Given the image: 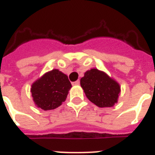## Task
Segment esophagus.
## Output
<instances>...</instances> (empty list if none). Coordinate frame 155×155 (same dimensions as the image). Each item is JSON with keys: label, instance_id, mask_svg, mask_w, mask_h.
<instances>
[{"label": "esophagus", "instance_id": "esophagus-1", "mask_svg": "<svg viewBox=\"0 0 155 155\" xmlns=\"http://www.w3.org/2000/svg\"><path fill=\"white\" fill-rule=\"evenodd\" d=\"M80 81L78 80H76V81H75V82H73L72 84L73 85H79L80 84Z\"/></svg>", "mask_w": 155, "mask_h": 155}]
</instances>
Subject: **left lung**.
<instances>
[{
  "instance_id": "left-lung-1",
  "label": "left lung",
  "mask_w": 155,
  "mask_h": 155,
  "mask_svg": "<svg viewBox=\"0 0 155 155\" xmlns=\"http://www.w3.org/2000/svg\"><path fill=\"white\" fill-rule=\"evenodd\" d=\"M80 85L87 99L98 107H113L117 102L120 86L103 71L95 68L87 71Z\"/></svg>"
}]
</instances>
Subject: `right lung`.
<instances>
[{
    "instance_id": "1",
    "label": "right lung",
    "mask_w": 155,
    "mask_h": 155,
    "mask_svg": "<svg viewBox=\"0 0 155 155\" xmlns=\"http://www.w3.org/2000/svg\"><path fill=\"white\" fill-rule=\"evenodd\" d=\"M71 87L68 76L54 69L33 84L31 93L35 104L47 111L58 108L65 101Z\"/></svg>"
}]
</instances>
